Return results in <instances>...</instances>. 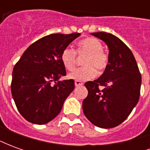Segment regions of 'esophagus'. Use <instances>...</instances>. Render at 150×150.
Returning <instances> with one entry per match:
<instances>
[{
    "label": "esophagus",
    "instance_id": "1",
    "mask_svg": "<svg viewBox=\"0 0 150 150\" xmlns=\"http://www.w3.org/2000/svg\"><path fill=\"white\" fill-rule=\"evenodd\" d=\"M75 85L76 86V87H80V86H83V83L81 81H77V80H75Z\"/></svg>",
    "mask_w": 150,
    "mask_h": 150
}]
</instances>
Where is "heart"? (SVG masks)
<instances>
[{
	"instance_id": "1",
	"label": "heart",
	"mask_w": 150,
	"mask_h": 150,
	"mask_svg": "<svg viewBox=\"0 0 150 150\" xmlns=\"http://www.w3.org/2000/svg\"><path fill=\"white\" fill-rule=\"evenodd\" d=\"M77 54L88 55L83 59V67L76 69L68 75V78L77 81H86L96 75V70L102 71L107 67L108 58L103 52L102 43L95 38H87L81 40L78 44ZM61 61L67 71H72L77 62V54L71 47H66L61 54Z\"/></svg>"
}]
</instances>
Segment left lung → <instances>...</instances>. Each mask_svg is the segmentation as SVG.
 Listing matches in <instances>:
<instances>
[{"instance_id":"obj_1","label":"left lung","mask_w":150,"mask_h":150,"mask_svg":"<svg viewBox=\"0 0 150 150\" xmlns=\"http://www.w3.org/2000/svg\"><path fill=\"white\" fill-rule=\"evenodd\" d=\"M91 34L106 43L108 63L100 78L85 83L88 95L83 111L94 125L111 129L120 125L137 104L142 75L132 51L120 38L104 32Z\"/></svg>"}]
</instances>
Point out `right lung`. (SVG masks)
Masks as SVG:
<instances>
[{"label": "right lung", "instance_id": "right-lung-1", "mask_svg": "<svg viewBox=\"0 0 150 150\" xmlns=\"http://www.w3.org/2000/svg\"><path fill=\"white\" fill-rule=\"evenodd\" d=\"M79 35L73 33L45 36L29 46L16 63L12 96L19 112L29 122L44 125L52 120L74 90L73 79L59 81L67 75L61 54Z\"/></svg>", "mask_w": 150, "mask_h": 150}]
</instances>
